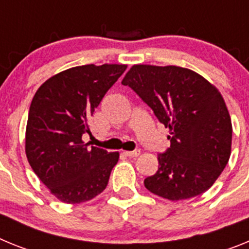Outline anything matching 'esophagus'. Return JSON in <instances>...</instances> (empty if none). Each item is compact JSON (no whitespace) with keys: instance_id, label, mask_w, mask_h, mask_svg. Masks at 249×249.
I'll list each match as a JSON object with an SVG mask.
<instances>
[{"instance_id":"1","label":"esophagus","mask_w":249,"mask_h":249,"mask_svg":"<svg viewBox=\"0 0 249 249\" xmlns=\"http://www.w3.org/2000/svg\"><path fill=\"white\" fill-rule=\"evenodd\" d=\"M127 157H137L140 155V149H135V151H124L123 152Z\"/></svg>"}]
</instances>
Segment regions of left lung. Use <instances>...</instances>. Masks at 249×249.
Segmentation results:
<instances>
[{
  "mask_svg": "<svg viewBox=\"0 0 249 249\" xmlns=\"http://www.w3.org/2000/svg\"><path fill=\"white\" fill-rule=\"evenodd\" d=\"M122 85L171 131V146L158 153V171L144 179V187L169 201L206 192L228 163L232 144V123L218 89L177 66L136 65Z\"/></svg>",
  "mask_w": 249,
  "mask_h": 249,
  "instance_id": "obj_1",
  "label": "left lung"
}]
</instances>
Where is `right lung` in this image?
I'll list each match as a JSON object with an SVG mask.
<instances>
[{
    "instance_id": "right-lung-1",
    "label": "right lung",
    "mask_w": 249,
    "mask_h": 249,
    "mask_svg": "<svg viewBox=\"0 0 249 249\" xmlns=\"http://www.w3.org/2000/svg\"><path fill=\"white\" fill-rule=\"evenodd\" d=\"M124 65H86L70 68L46 81L28 112L26 155L51 193L65 203H82L105 191L118 162V152L89 147L82 136L89 117Z\"/></svg>"
}]
</instances>
